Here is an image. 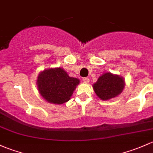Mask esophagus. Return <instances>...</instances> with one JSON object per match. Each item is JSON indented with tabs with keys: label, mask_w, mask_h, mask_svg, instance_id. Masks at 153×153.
<instances>
[{
	"label": "esophagus",
	"mask_w": 153,
	"mask_h": 153,
	"mask_svg": "<svg viewBox=\"0 0 153 153\" xmlns=\"http://www.w3.org/2000/svg\"><path fill=\"white\" fill-rule=\"evenodd\" d=\"M83 81L84 82V83H89V79L88 78H83Z\"/></svg>",
	"instance_id": "esophagus-1"
}]
</instances>
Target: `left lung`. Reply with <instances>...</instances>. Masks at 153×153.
<instances>
[{
	"label": "left lung",
	"mask_w": 153,
	"mask_h": 153,
	"mask_svg": "<svg viewBox=\"0 0 153 153\" xmlns=\"http://www.w3.org/2000/svg\"><path fill=\"white\" fill-rule=\"evenodd\" d=\"M125 87V80L118 75L106 72L99 77L93 84L94 92L102 100H108L121 94Z\"/></svg>",
	"instance_id": "1"
}]
</instances>
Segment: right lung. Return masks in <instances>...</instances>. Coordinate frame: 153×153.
Returning a JSON list of instances; mask_svg holds the SVG:
<instances>
[{
	"label": "right lung",
	"mask_w": 153,
	"mask_h": 153,
	"mask_svg": "<svg viewBox=\"0 0 153 153\" xmlns=\"http://www.w3.org/2000/svg\"><path fill=\"white\" fill-rule=\"evenodd\" d=\"M79 79L70 77L60 67L46 69L37 78V87L42 97L48 102L63 104L70 100Z\"/></svg>",
	"instance_id": "right-lung-1"
}]
</instances>
